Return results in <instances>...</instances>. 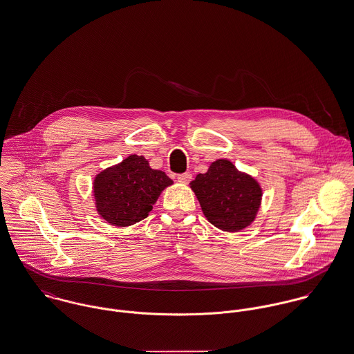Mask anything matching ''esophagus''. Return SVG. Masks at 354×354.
Masks as SVG:
<instances>
[{
    "mask_svg": "<svg viewBox=\"0 0 354 354\" xmlns=\"http://www.w3.org/2000/svg\"><path fill=\"white\" fill-rule=\"evenodd\" d=\"M191 180H192V174H191L189 171H187V173H183V174H178V176H177V181H178V183H181V184H188Z\"/></svg>",
    "mask_w": 354,
    "mask_h": 354,
    "instance_id": "1",
    "label": "esophagus"
}]
</instances>
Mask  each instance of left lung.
I'll list each match as a JSON object with an SVG mask.
<instances>
[{
    "label": "left lung",
    "mask_w": 354,
    "mask_h": 354,
    "mask_svg": "<svg viewBox=\"0 0 354 354\" xmlns=\"http://www.w3.org/2000/svg\"><path fill=\"white\" fill-rule=\"evenodd\" d=\"M191 188L208 222L230 232L254 221L262 197L257 181L227 160L212 162L207 173L196 176Z\"/></svg>",
    "instance_id": "left-lung-1"
}]
</instances>
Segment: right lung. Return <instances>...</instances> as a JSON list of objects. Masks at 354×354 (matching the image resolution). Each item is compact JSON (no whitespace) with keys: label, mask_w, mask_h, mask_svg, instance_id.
<instances>
[{"label":"right lung","mask_w":354,"mask_h":354,"mask_svg":"<svg viewBox=\"0 0 354 354\" xmlns=\"http://www.w3.org/2000/svg\"><path fill=\"white\" fill-rule=\"evenodd\" d=\"M173 181L149 166L145 157L129 156L98 173L93 184L97 212L108 223L135 225L147 218L162 191Z\"/></svg>","instance_id":"obj_1"}]
</instances>
